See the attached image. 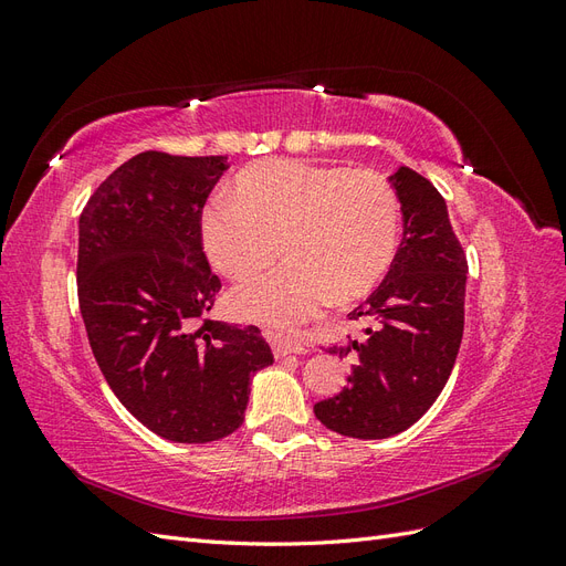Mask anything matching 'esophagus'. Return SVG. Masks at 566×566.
<instances>
[{
	"label": "esophagus",
	"mask_w": 566,
	"mask_h": 566,
	"mask_svg": "<svg viewBox=\"0 0 566 566\" xmlns=\"http://www.w3.org/2000/svg\"><path fill=\"white\" fill-rule=\"evenodd\" d=\"M271 347H273V354H276V358H285V356H297V354H304V347L297 345V342H290V339H283V337H273L271 339Z\"/></svg>",
	"instance_id": "34e87169"
}]
</instances>
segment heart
<instances>
[{
  "label": "heart",
  "mask_w": 566,
  "mask_h": 566,
  "mask_svg": "<svg viewBox=\"0 0 566 566\" xmlns=\"http://www.w3.org/2000/svg\"><path fill=\"white\" fill-rule=\"evenodd\" d=\"M202 210V245L233 281L290 262L231 295L243 318L283 333L316 318L335 297L368 295L389 271L399 245V198L375 169H342L295 158L248 167Z\"/></svg>",
  "instance_id": "1"
}]
</instances>
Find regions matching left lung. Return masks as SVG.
I'll return each instance as SVG.
<instances>
[{
    "label": "left lung",
    "mask_w": 566,
    "mask_h": 566,
    "mask_svg": "<svg viewBox=\"0 0 566 566\" xmlns=\"http://www.w3.org/2000/svg\"><path fill=\"white\" fill-rule=\"evenodd\" d=\"M403 212V238L380 287L349 314L368 321L361 339L328 347L347 356V387L314 406L328 430L387 439L418 422L447 385L465 325L468 260L447 200L410 167L389 177Z\"/></svg>",
    "instance_id": "1"
}]
</instances>
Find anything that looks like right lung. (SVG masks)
Returning a JSON list of instances; mask_svg holds the SVG:
<instances>
[{
	"mask_svg": "<svg viewBox=\"0 0 566 566\" xmlns=\"http://www.w3.org/2000/svg\"><path fill=\"white\" fill-rule=\"evenodd\" d=\"M224 169V156L146 150L80 214L77 300L96 364L136 420L177 443L235 432L250 378L273 364L260 328L208 318L221 281L200 221Z\"/></svg>",
	"mask_w": 566,
	"mask_h": 566,
	"instance_id": "add662e5",
	"label": "right lung"
}]
</instances>
